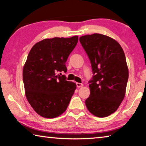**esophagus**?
Wrapping results in <instances>:
<instances>
[{
    "label": "esophagus",
    "mask_w": 146,
    "mask_h": 146,
    "mask_svg": "<svg viewBox=\"0 0 146 146\" xmlns=\"http://www.w3.org/2000/svg\"><path fill=\"white\" fill-rule=\"evenodd\" d=\"M76 86H77L78 88H81V87H82V86H83V85L82 83H76Z\"/></svg>",
    "instance_id": "1"
}]
</instances>
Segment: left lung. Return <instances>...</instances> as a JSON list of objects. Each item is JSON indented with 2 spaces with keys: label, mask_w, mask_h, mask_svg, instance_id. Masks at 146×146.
Instances as JSON below:
<instances>
[{
  "label": "left lung",
  "mask_w": 146,
  "mask_h": 146,
  "mask_svg": "<svg viewBox=\"0 0 146 146\" xmlns=\"http://www.w3.org/2000/svg\"><path fill=\"white\" fill-rule=\"evenodd\" d=\"M80 41L94 74L86 106L94 115L108 117L118 109L126 94L129 72L124 50L115 40L98 33L82 36Z\"/></svg>",
  "instance_id": "1"
}]
</instances>
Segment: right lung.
<instances>
[{
	"label": "right lung",
	"instance_id": "right-lung-1",
	"mask_svg": "<svg viewBox=\"0 0 146 146\" xmlns=\"http://www.w3.org/2000/svg\"><path fill=\"white\" fill-rule=\"evenodd\" d=\"M78 42V36L46 38L31 49L23 68V81L27 101L40 116L55 118L67 108L76 85L58 73L66 72L65 63Z\"/></svg>",
	"mask_w": 146,
	"mask_h": 146
}]
</instances>
